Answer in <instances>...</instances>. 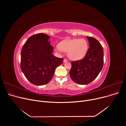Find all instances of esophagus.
<instances>
[{
	"label": "esophagus",
	"mask_w": 126,
	"mask_h": 126,
	"mask_svg": "<svg viewBox=\"0 0 126 126\" xmlns=\"http://www.w3.org/2000/svg\"><path fill=\"white\" fill-rule=\"evenodd\" d=\"M67 62V60L66 59H64V61H63V62L65 63V62Z\"/></svg>",
	"instance_id": "34e87169"
}]
</instances>
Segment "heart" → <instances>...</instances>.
Wrapping results in <instances>:
<instances>
[{
	"label": "heart",
	"instance_id": "1",
	"mask_svg": "<svg viewBox=\"0 0 126 126\" xmlns=\"http://www.w3.org/2000/svg\"><path fill=\"white\" fill-rule=\"evenodd\" d=\"M55 48L59 52H68L70 59L77 61L82 59L86 55L88 44L85 39H74L62 41L60 46H56Z\"/></svg>",
	"mask_w": 126,
	"mask_h": 126
}]
</instances>
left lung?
<instances>
[{
    "label": "left lung",
    "mask_w": 126,
    "mask_h": 126,
    "mask_svg": "<svg viewBox=\"0 0 126 126\" xmlns=\"http://www.w3.org/2000/svg\"><path fill=\"white\" fill-rule=\"evenodd\" d=\"M89 48L81 60L71 62L69 75L72 81L81 85L93 81L102 70L104 65V51L102 45L93 37L87 36Z\"/></svg>",
    "instance_id": "8db88e82"
}]
</instances>
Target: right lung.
<instances>
[{
	"instance_id": "right-lung-1",
	"label": "right lung",
	"mask_w": 126,
	"mask_h": 126,
	"mask_svg": "<svg viewBox=\"0 0 126 126\" xmlns=\"http://www.w3.org/2000/svg\"><path fill=\"white\" fill-rule=\"evenodd\" d=\"M49 38L43 33L32 35L25 42L21 51V69L28 80L35 85L47 84L56 68L63 62V58L52 55L54 47Z\"/></svg>"
}]
</instances>
